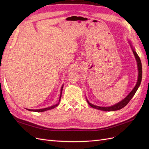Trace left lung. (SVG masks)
<instances>
[{"instance_id":"obj_1","label":"left lung","mask_w":149,"mask_h":149,"mask_svg":"<svg viewBox=\"0 0 149 149\" xmlns=\"http://www.w3.org/2000/svg\"><path fill=\"white\" fill-rule=\"evenodd\" d=\"M129 44L130 45V47L132 48V52L134 53V55L135 56V58H136V61H137V67H138V79H137V82L136 85L135 86V87L134 88V89L132 90V91L130 92L128 95L126 96L123 100H122L121 101H120L119 102L116 104L111 106L109 107H101V106H95L93 104L90 103L88 100L86 99L87 102L89 104V105L90 106H91L93 108H95V109H99V110H101V111H117V110H119L122 108H123L124 107H125L126 105L127 104L129 103V102L130 101V100L132 98V97L134 96V94H136L137 89L139 88L140 84L141 83V81H142V63H141V61L140 60V58L138 56V55L137 54L136 52L135 51L134 48H133L131 43H130V42H129Z\"/></svg>"}]
</instances>
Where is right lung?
<instances>
[{"label":"right lung","mask_w":149,"mask_h":149,"mask_svg":"<svg viewBox=\"0 0 149 149\" xmlns=\"http://www.w3.org/2000/svg\"><path fill=\"white\" fill-rule=\"evenodd\" d=\"M63 88V85L62 86V87H61V93H60V99H59V102H60V101L61 97V94H62ZM59 102H58V104H56L53 105V106H51V107L43 108V109H26L29 110V111H34V112H44V111H48V110H49V109H54V108L57 107V106H58V104H59Z\"/></svg>","instance_id":"right-lung-1"}]
</instances>
